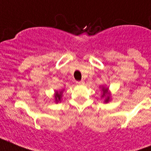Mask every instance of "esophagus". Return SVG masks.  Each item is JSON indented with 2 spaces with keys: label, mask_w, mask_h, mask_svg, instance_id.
Returning <instances> with one entry per match:
<instances>
[{
  "label": "esophagus",
  "mask_w": 151,
  "mask_h": 151,
  "mask_svg": "<svg viewBox=\"0 0 151 151\" xmlns=\"http://www.w3.org/2000/svg\"><path fill=\"white\" fill-rule=\"evenodd\" d=\"M77 84H78V85H84V84H85V82H84V81H80V82H77Z\"/></svg>",
  "instance_id": "esophagus-1"
}]
</instances>
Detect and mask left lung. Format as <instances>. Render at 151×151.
<instances>
[{"instance_id":"obj_1","label":"left lung","mask_w":151,"mask_h":151,"mask_svg":"<svg viewBox=\"0 0 151 151\" xmlns=\"http://www.w3.org/2000/svg\"><path fill=\"white\" fill-rule=\"evenodd\" d=\"M99 88L101 89V99H104V103H108L111 101V91H109V88L105 86H100Z\"/></svg>"}]
</instances>
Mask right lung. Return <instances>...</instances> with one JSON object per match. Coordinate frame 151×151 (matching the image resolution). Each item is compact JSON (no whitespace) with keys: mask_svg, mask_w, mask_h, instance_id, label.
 Segmentation results:
<instances>
[{"mask_svg":"<svg viewBox=\"0 0 151 151\" xmlns=\"http://www.w3.org/2000/svg\"><path fill=\"white\" fill-rule=\"evenodd\" d=\"M63 91H64V89L61 90V91H56L55 93H54V99H55V102L56 104L59 103V102H61V98L63 96Z\"/></svg>","mask_w":151,"mask_h":151,"instance_id":"right-lung-1","label":"right lung"}]
</instances>
